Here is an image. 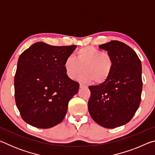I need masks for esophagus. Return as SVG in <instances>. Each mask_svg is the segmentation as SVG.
<instances>
[{
	"instance_id": "esophagus-1",
	"label": "esophagus",
	"mask_w": 155,
	"mask_h": 155,
	"mask_svg": "<svg viewBox=\"0 0 155 155\" xmlns=\"http://www.w3.org/2000/svg\"><path fill=\"white\" fill-rule=\"evenodd\" d=\"M86 86L82 85V84H80V88H85Z\"/></svg>"
}]
</instances>
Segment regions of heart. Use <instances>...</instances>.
Masks as SVG:
<instances>
[{
    "instance_id": "obj_1",
    "label": "heart",
    "mask_w": 155,
    "mask_h": 155,
    "mask_svg": "<svg viewBox=\"0 0 155 155\" xmlns=\"http://www.w3.org/2000/svg\"><path fill=\"white\" fill-rule=\"evenodd\" d=\"M114 60L111 54L93 46H86L78 50L75 58L70 56L64 61V69L70 79L81 76V82L103 83L108 79L114 68Z\"/></svg>"
}]
</instances>
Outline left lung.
<instances>
[{"mask_svg": "<svg viewBox=\"0 0 155 155\" xmlns=\"http://www.w3.org/2000/svg\"><path fill=\"white\" fill-rule=\"evenodd\" d=\"M99 48L111 54L114 65L108 79L89 87L88 110L97 124L114 128L129 122L139 108L143 85L141 64L136 52L121 41H111Z\"/></svg>", "mask_w": 155, "mask_h": 155, "instance_id": "obj_1", "label": "left lung"}]
</instances>
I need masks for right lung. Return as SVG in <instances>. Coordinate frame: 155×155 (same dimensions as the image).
<instances>
[{
	"label": "right lung",
	"instance_id": "1",
	"mask_svg": "<svg viewBox=\"0 0 155 155\" xmlns=\"http://www.w3.org/2000/svg\"><path fill=\"white\" fill-rule=\"evenodd\" d=\"M75 45H31L20 54L14 78L15 104L24 121L39 128L59 124L79 83L68 77L64 61Z\"/></svg>",
	"mask_w": 155,
	"mask_h": 155
}]
</instances>
